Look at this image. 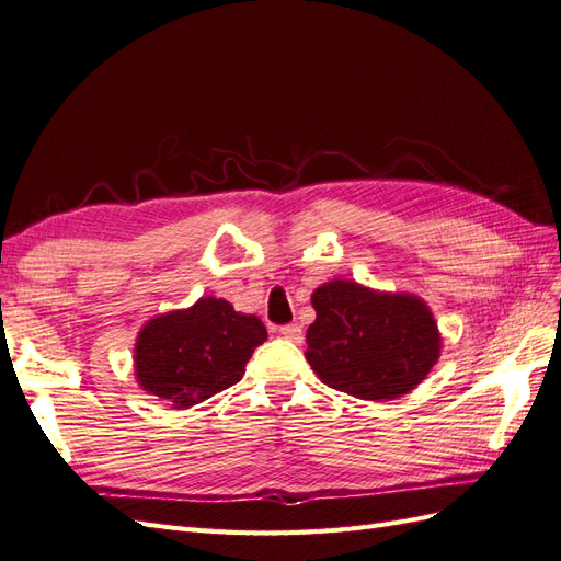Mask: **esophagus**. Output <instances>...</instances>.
I'll use <instances>...</instances> for the list:
<instances>
[{"mask_svg": "<svg viewBox=\"0 0 561 561\" xmlns=\"http://www.w3.org/2000/svg\"><path fill=\"white\" fill-rule=\"evenodd\" d=\"M279 334L284 339H289L291 343H300L304 341V329H300L298 324H286V327H279Z\"/></svg>", "mask_w": 561, "mask_h": 561, "instance_id": "1", "label": "esophagus"}]
</instances>
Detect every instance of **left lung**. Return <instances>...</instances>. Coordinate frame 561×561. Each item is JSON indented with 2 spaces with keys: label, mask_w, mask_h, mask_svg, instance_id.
Segmentation results:
<instances>
[{
  "label": "left lung",
  "mask_w": 561,
  "mask_h": 561,
  "mask_svg": "<svg viewBox=\"0 0 561 561\" xmlns=\"http://www.w3.org/2000/svg\"><path fill=\"white\" fill-rule=\"evenodd\" d=\"M310 300L318 318L306 334V360L336 391L375 403L396 400L438 363L443 336L417 294L329 279Z\"/></svg>",
  "instance_id": "8db88e82"
}]
</instances>
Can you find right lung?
<instances>
[{"instance_id": "right-lung-1", "label": "right lung", "mask_w": 561, "mask_h": 561, "mask_svg": "<svg viewBox=\"0 0 561 561\" xmlns=\"http://www.w3.org/2000/svg\"><path fill=\"white\" fill-rule=\"evenodd\" d=\"M267 339L261 318L237 312L225 298L156 314L135 341V381L172 410L204 403L234 386L253 351Z\"/></svg>"}]
</instances>
